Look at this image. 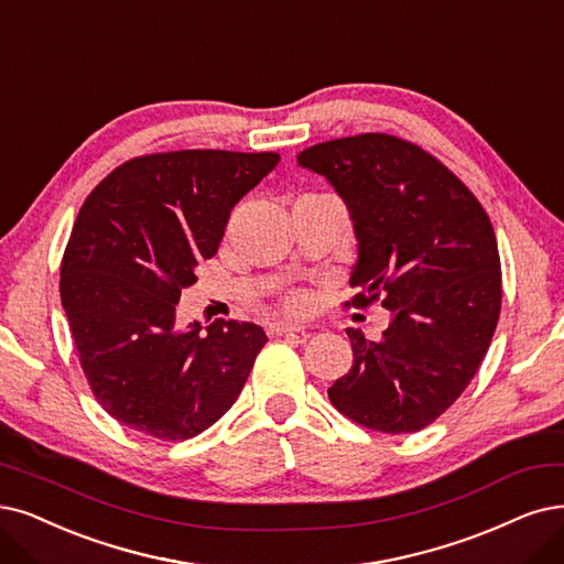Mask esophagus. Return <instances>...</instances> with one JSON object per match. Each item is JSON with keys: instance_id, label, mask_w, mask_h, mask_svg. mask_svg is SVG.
<instances>
[{"instance_id": "esophagus-1", "label": "esophagus", "mask_w": 564, "mask_h": 564, "mask_svg": "<svg viewBox=\"0 0 564 564\" xmlns=\"http://www.w3.org/2000/svg\"><path fill=\"white\" fill-rule=\"evenodd\" d=\"M304 325L297 323H288V321H276V323H269L267 325V335L271 337H279V335H293V332H304Z\"/></svg>"}]
</instances>
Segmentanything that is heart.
<instances>
[{"instance_id": "obj_1", "label": "heart", "mask_w": 564, "mask_h": 564, "mask_svg": "<svg viewBox=\"0 0 564 564\" xmlns=\"http://www.w3.org/2000/svg\"><path fill=\"white\" fill-rule=\"evenodd\" d=\"M285 306L290 311H306L308 308V295L302 293V290H295V293H290L285 297Z\"/></svg>"}]
</instances>
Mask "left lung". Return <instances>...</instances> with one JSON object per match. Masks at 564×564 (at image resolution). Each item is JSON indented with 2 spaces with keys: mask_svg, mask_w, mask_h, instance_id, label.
<instances>
[{
  "mask_svg": "<svg viewBox=\"0 0 564 564\" xmlns=\"http://www.w3.org/2000/svg\"><path fill=\"white\" fill-rule=\"evenodd\" d=\"M297 162L348 206L358 262L346 306L381 300L390 311L377 341L346 329L352 367L329 402L362 427L419 432L460 398L495 335L502 267L486 208L448 166L392 134L316 143Z\"/></svg>",
  "mask_w": 564,
  "mask_h": 564,
  "instance_id": "obj_1",
  "label": "left lung"
}]
</instances>
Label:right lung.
Masks as SVG:
<instances>
[{
	"label": "right lung",
	"instance_id": "right-lung-1",
	"mask_svg": "<svg viewBox=\"0 0 564 564\" xmlns=\"http://www.w3.org/2000/svg\"><path fill=\"white\" fill-rule=\"evenodd\" d=\"M279 153L172 151L128 160L83 202L59 297L83 373L111 419L162 442L212 427L267 344L253 323L176 325L181 290L218 253L235 204Z\"/></svg>",
	"mask_w": 564,
	"mask_h": 564
}]
</instances>
